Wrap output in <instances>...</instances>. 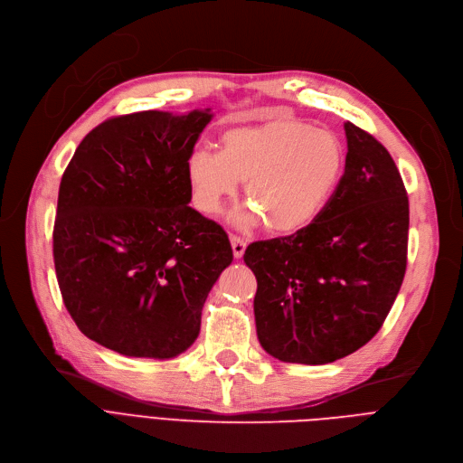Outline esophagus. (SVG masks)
<instances>
[{"label":"esophagus","instance_id":"obj_1","mask_svg":"<svg viewBox=\"0 0 463 463\" xmlns=\"http://www.w3.org/2000/svg\"><path fill=\"white\" fill-rule=\"evenodd\" d=\"M231 246H232L234 259H241V257H244L246 248H248V241L244 238L236 236V234H231Z\"/></svg>","mask_w":463,"mask_h":463}]
</instances>
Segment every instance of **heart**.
<instances>
[{
	"label": "heart",
	"instance_id": "obj_1",
	"mask_svg": "<svg viewBox=\"0 0 463 463\" xmlns=\"http://www.w3.org/2000/svg\"><path fill=\"white\" fill-rule=\"evenodd\" d=\"M345 146L335 133L297 119L234 126L219 138V154L194 150L185 166L193 204L213 215L246 182L250 208L236 212L240 229L264 223L295 234L317 222L342 184Z\"/></svg>",
	"mask_w": 463,
	"mask_h": 463
}]
</instances>
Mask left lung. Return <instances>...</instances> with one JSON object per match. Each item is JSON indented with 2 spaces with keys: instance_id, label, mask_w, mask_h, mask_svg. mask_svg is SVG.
I'll return each mask as SVG.
<instances>
[{
  "instance_id": "left-lung-1",
  "label": "left lung",
  "mask_w": 463,
  "mask_h": 463,
  "mask_svg": "<svg viewBox=\"0 0 463 463\" xmlns=\"http://www.w3.org/2000/svg\"><path fill=\"white\" fill-rule=\"evenodd\" d=\"M345 137V173L317 222L244 253L257 278L259 342L281 362L319 366L366 345L405 276L409 199L400 170L351 121Z\"/></svg>"
}]
</instances>
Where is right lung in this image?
I'll return each mask as SVG.
<instances>
[{
	"label": "right lung",
	"instance_id": "right-lung-1",
	"mask_svg": "<svg viewBox=\"0 0 463 463\" xmlns=\"http://www.w3.org/2000/svg\"><path fill=\"white\" fill-rule=\"evenodd\" d=\"M212 116H116L69 161L54 266L69 315L95 344L165 360L197 339L210 288L232 262L222 225L189 206L185 166Z\"/></svg>",
	"mask_w": 463,
	"mask_h": 463
}]
</instances>
